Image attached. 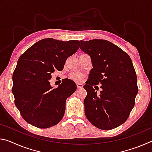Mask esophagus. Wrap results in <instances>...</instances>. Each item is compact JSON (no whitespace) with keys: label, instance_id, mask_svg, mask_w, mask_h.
Instances as JSON below:
<instances>
[{"label":"esophagus","instance_id":"34e87169","mask_svg":"<svg viewBox=\"0 0 152 152\" xmlns=\"http://www.w3.org/2000/svg\"><path fill=\"white\" fill-rule=\"evenodd\" d=\"M83 87V84L81 83H77V88H82Z\"/></svg>","mask_w":152,"mask_h":152}]
</instances>
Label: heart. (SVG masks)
<instances>
[{
    "label": "heart",
    "mask_w": 152,
    "mask_h": 152,
    "mask_svg": "<svg viewBox=\"0 0 152 152\" xmlns=\"http://www.w3.org/2000/svg\"><path fill=\"white\" fill-rule=\"evenodd\" d=\"M70 78L75 81H80L83 78V76L80 73H73L70 74Z\"/></svg>",
    "instance_id": "obj_1"
}]
</instances>
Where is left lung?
<instances>
[{
    "instance_id": "left-lung-1",
    "label": "left lung",
    "mask_w": 152,
    "mask_h": 152,
    "mask_svg": "<svg viewBox=\"0 0 152 152\" xmlns=\"http://www.w3.org/2000/svg\"><path fill=\"white\" fill-rule=\"evenodd\" d=\"M80 48L91 56L93 66L84 86L87 92L84 101L86 117L102 130L119 127L129 116L138 92L132 61L127 53L107 40L80 41ZM98 84L102 85L100 95L93 88Z\"/></svg>"
}]
</instances>
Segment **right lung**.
Returning a JSON list of instances; mask_svg holds the SVG:
<instances>
[{
  "label": "right lung",
  "instance_id": "right-lung-1",
  "mask_svg": "<svg viewBox=\"0 0 152 152\" xmlns=\"http://www.w3.org/2000/svg\"><path fill=\"white\" fill-rule=\"evenodd\" d=\"M80 42H63L52 38L35 43L20 56L12 75V92L15 104L25 121L41 129L60 121L67 98L76 90V84L64 79L52 88L50 80L56 70H63L67 58L79 49Z\"/></svg>",
  "mask_w": 152,
  "mask_h": 152
}]
</instances>
